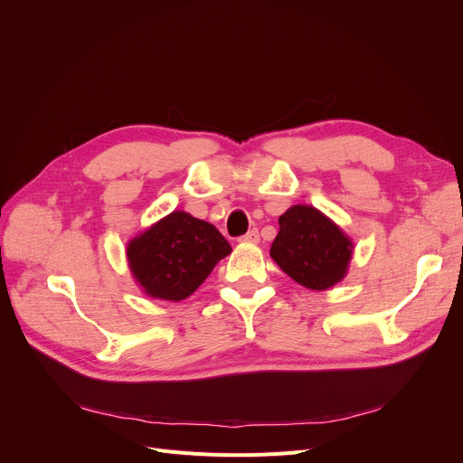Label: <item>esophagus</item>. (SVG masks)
I'll use <instances>...</instances> for the list:
<instances>
[{
	"label": "esophagus",
	"instance_id": "1",
	"mask_svg": "<svg viewBox=\"0 0 463 463\" xmlns=\"http://www.w3.org/2000/svg\"><path fill=\"white\" fill-rule=\"evenodd\" d=\"M259 240H260V233H259V230H257V228L249 230V232L241 237V241H249V243H257Z\"/></svg>",
	"mask_w": 463,
	"mask_h": 463
}]
</instances>
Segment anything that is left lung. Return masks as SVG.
<instances>
[{
  "instance_id": "8db88e82",
  "label": "left lung",
  "mask_w": 463,
  "mask_h": 463,
  "mask_svg": "<svg viewBox=\"0 0 463 463\" xmlns=\"http://www.w3.org/2000/svg\"><path fill=\"white\" fill-rule=\"evenodd\" d=\"M270 257L303 288L325 291L342 282L354 243L315 206L296 204L279 216Z\"/></svg>"
}]
</instances>
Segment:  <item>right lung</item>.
Listing matches in <instances>:
<instances>
[{
	"instance_id": "1",
	"label": "right lung",
	"mask_w": 463,
	"mask_h": 463,
	"mask_svg": "<svg viewBox=\"0 0 463 463\" xmlns=\"http://www.w3.org/2000/svg\"><path fill=\"white\" fill-rule=\"evenodd\" d=\"M232 247L213 223L174 210L128 245V260L146 296L181 301L197 289Z\"/></svg>"
}]
</instances>
